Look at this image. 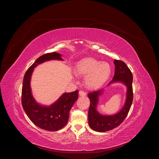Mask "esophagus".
I'll return each mask as SVG.
<instances>
[{"mask_svg": "<svg viewBox=\"0 0 159 159\" xmlns=\"http://www.w3.org/2000/svg\"><path fill=\"white\" fill-rule=\"evenodd\" d=\"M79 94V95H80V96H85L86 95L84 91H83V90H80Z\"/></svg>", "mask_w": 159, "mask_h": 159, "instance_id": "obj_1", "label": "esophagus"}]
</instances>
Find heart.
I'll use <instances>...</instances> for the list:
<instances>
[{"mask_svg":"<svg viewBox=\"0 0 159 159\" xmlns=\"http://www.w3.org/2000/svg\"><path fill=\"white\" fill-rule=\"evenodd\" d=\"M111 70L107 62H101L93 58L82 59L77 63L74 69L77 75L85 76V84L90 89L101 86L109 79Z\"/></svg>","mask_w":159,"mask_h":159,"instance_id":"b5f03b06","label":"heart"}]
</instances>
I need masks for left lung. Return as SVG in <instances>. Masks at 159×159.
Wrapping results in <instances>:
<instances>
[{
    "mask_svg": "<svg viewBox=\"0 0 159 159\" xmlns=\"http://www.w3.org/2000/svg\"><path fill=\"white\" fill-rule=\"evenodd\" d=\"M115 75L108 85L114 82H121L127 87L126 98L123 108L116 115H102L97 110L99 97L102 94L103 89L88 94L90 99V107L88 112V121L90 128L98 132H105L118 126L127 116L130 109L133 99V75L126 63L121 61L115 60Z\"/></svg>",
    "mask_w": 159,
    "mask_h": 159,
    "instance_id": "1",
    "label": "left lung"
}]
</instances>
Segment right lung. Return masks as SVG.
I'll return each mask as SVG.
<instances>
[{
    "instance_id": "right-lung-1",
    "label": "right lung",
    "mask_w": 159,
    "mask_h": 159,
    "mask_svg": "<svg viewBox=\"0 0 159 159\" xmlns=\"http://www.w3.org/2000/svg\"><path fill=\"white\" fill-rule=\"evenodd\" d=\"M61 55L50 53L39 57L29 68L23 79L22 88V106L30 120L39 128L51 131L63 128L69 120V112L78 99V90L64 93L50 106H42L34 99L30 86L32 73L38 65L52 60H63Z\"/></svg>"
}]
</instances>
